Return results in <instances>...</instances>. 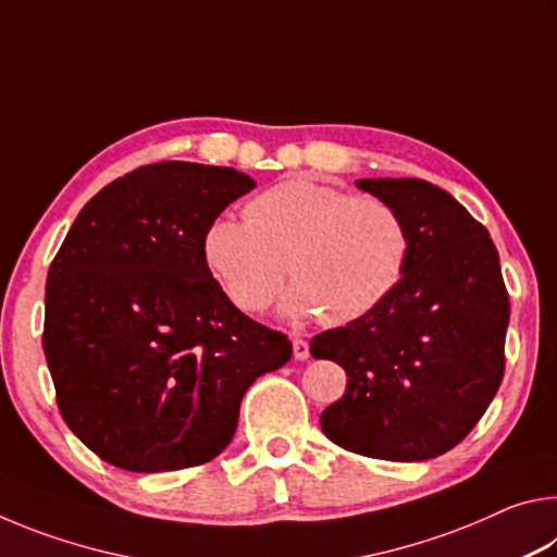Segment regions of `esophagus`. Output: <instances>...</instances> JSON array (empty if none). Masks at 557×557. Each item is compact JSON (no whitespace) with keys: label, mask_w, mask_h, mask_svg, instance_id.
I'll return each instance as SVG.
<instances>
[{"label":"esophagus","mask_w":557,"mask_h":557,"mask_svg":"<svg viewBox=\"0 0 557 557\" xmlns=\"http://www.w3.org/2000/svg\"><path fill=\"white\" fill-rule=\"evenodd\" d=\"M292 351H295L297 361H307V358H309V344L305 342V338H295V342H292Z\"/></svg>","instance_id":"obj_1"}]
</instances>
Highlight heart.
<instances>
[{
  "label": "heart",
  "mask_w": 557,
  "mask_h": 557,
  "mask_svg": "<svg viewBox=\"0 0 557 557\" xmlns=\"http://www.w3.org/2000/svg\"><path fill=\"white\" fill-rule=\"evenodd\" d=\"M201 252L243 312L265 309L289 270L295 285L282 305L287 314L348 324L398 287L410 233L388 201L292 176L258 194L245 206V219L215 215Z\"/></svg>",
  "instance_id": "heart-1"
}]
</instances>
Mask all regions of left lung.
I'll use <instances>...</instances> for the list:
<instances>
[{"mask_svg":"<svg viewBox=\"0 0 557 557\" xmlns=\"http://www.w3.org/2000/svg\"><path fill=\"white\" fill-rule=\"evenodd\" d=\"M356 186L403 215L410 256L383 305L309 344L348 375L344 398L319 422L356 455L425 461L459 445L502 385L511 309L498 252L445 188L422 178Z\"/></svg>","mask_w":557,"mask_h":557,"instance_id":"1","label":"left lung"}]
</instances>
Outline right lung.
<instances>
[{"label":"right lung","mask_w":557,"mask_h":557,"mask_svg":"<svg viewBox=\"0 0 557 557\" xmlns=\"http://www.w3.org/2000/svg\"><path fill=\"white\" fill-rule=\"evenodd\" d=\"M256 188L233 166L159 162L83 206L46 280L44 354L65 425L127 471L213 459L240 400L292 356L206 268L201 238Z\"/></svg>","instance_id":"obj_1"}]
</instances>
